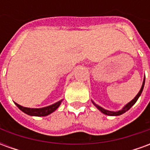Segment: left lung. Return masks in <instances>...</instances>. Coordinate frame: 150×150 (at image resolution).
<instances>
[{
	"mask_svg": "<svg viewBox=\"0 0 150 150\" xmlns=\"http://www.w3.org/2000/svg\"><path fill=\"white\" fill-rule=\"evenodd\" d=\"M145 77L144 78V81H143V83H142V88H141V90L139 91V92L137 93V95L135 97H134V99H133L132 100H131L130 102H129V103H128V104H126L125 106L121 110L117 111V112H112V111L106 110V109H104V108H101L100 106H99V105H97L96 104H95L93 101H92V103H93V104H94L96 107L101 112H103L104 114H105V115H108V116H120V115H121V114H123V113H125V112H127L128 110H129V109H130V108L132 107V105H133V104H135L136 102H137V100H138V98L140 97V96H141L142 91H143L144 85H145Z\"/></svg>",
	"mask_w": 150,
	"mask_h": 150,
	"instance_id": "8db88e82",
	"label": "left lung"
}]
</instances>
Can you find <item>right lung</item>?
I'll return each instance as SVG.
<instances>
[{"label": "right lung", "instance_id": "add662e5", "mask_svg": "<svg viewBox=\"0 0 150 150\" xmlns=\"http://www.w3.org/2000/svg\"><path fill=\"white\" fill-rule=\"evenodd\" d=\"M62 101V100H60L55 103V104H51V105L47 106V107L41 108H30L22 107L21 105L17 104V103H15V104L18 106V108L20 110H21L23 112L27 114V115L34 116H48L50 113H52L53 112H54L59 107V105L61 104Z\"/></svg>", "mask_w": 150, "mask_h": 150}]
</instances>
